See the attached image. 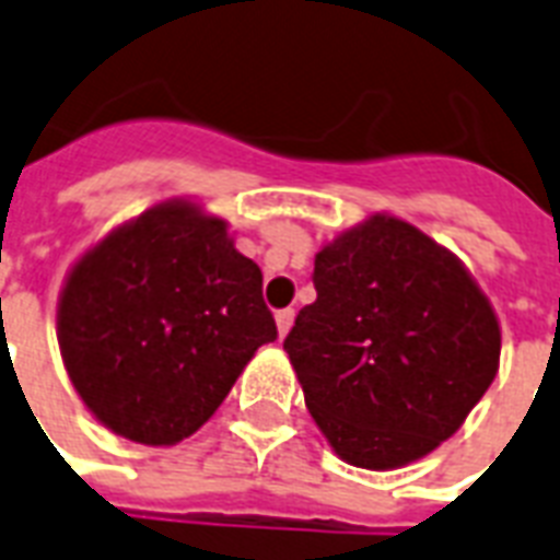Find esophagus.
I'll list each match as a JSON object with an SVG mask.
<instances>
[{"instance_id": "34e87169", "label": "esophagus", "mask_w": 560, "mask_h": 560, "mask_svg": "<svg viewBox=\"0 0 560 560\" xmlns=\"http://www.w3.org/2000/svg\"><path fill=\"white\" fill-rule=\"evenodd\" d=\"M293 319H296V311H293V307H284V311H279V314H276V325H279L281 337H284V334L293 328Z\"/></svg>"}]
</instances>
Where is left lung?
Wrapping results in <instances>:
<instances>
[{"mask_svg": "<svg viewBox=\"0 0 560 560\" xmlns=\"http://www.w3.org/2000/svg\"><path fill=\"white\" fill-rule=\"evenodd\" d=\"M314 288L284 351L340 459L389 470L451 439L500 363L497 316L459 258L374 214L316 255Z\"/></svg>", "mask_w": 560, "mask_h": 560, "instance_id": "obj_1", "label": "left lung"}]
</instances>
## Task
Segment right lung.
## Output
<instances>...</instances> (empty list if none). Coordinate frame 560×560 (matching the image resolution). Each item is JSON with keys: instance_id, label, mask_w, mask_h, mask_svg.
Segmentation results:
<instances>
[{"instance_id": "1", "label": "right lung", "mask_w": 560, "mask_h": 560, "mask_svg": "<svg viewBox=\"0 0 560 560\" xmlns=\"http://www.w3.org/2000/svg\"><path fill=\"white\" fill-rule=\"evenodd\" d=\"M258 264L226 223L162 202L74 264L57 340L92 416L142 444L200 430L264 342L279 337Z\"/></svg>"}]
</instances>
